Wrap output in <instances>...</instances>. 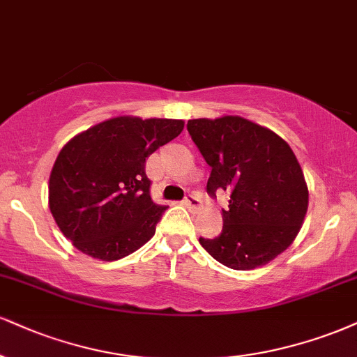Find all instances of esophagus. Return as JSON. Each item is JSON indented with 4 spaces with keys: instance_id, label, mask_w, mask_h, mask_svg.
Here are the masks:
<instances>
[{
    "instance_id": "34e87169",
    "label": "esophagus",
    "mask_w": 357,
    "mask_h": 357,
    "mask_svg": "<svg viewBox=\"0 0 357 357\" xmlns=\"http://www.w3.org/2000/svg\"><path fill=\"white\" fill-rule=\"evenodd\" d=\"M184 204H186V208L190 209V211H192V213L199 211L201 206H203V203H201L199 197H196V196H188L186 199H184Z\"/></svg>"
}]
</instances>
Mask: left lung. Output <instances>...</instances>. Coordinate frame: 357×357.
Masks as SVG:
<instances>
[{"label":"left lung","instance_id":"8db88e82","mask_svg":"<svg viewBox=\"0 0 357 357\" xmlns=\"http://www.w3.org/2000/svg\"><path fill=\"white\" fill-rule=\"evenodd\" d=\"M188 131L211 166L209 195H231L222 233L199 238L201 246L236 271L271 263L293 244L307 213V184L293 149L241 116L190 119Z\"/></svg>","mask_w":357,"mask_h":357}]
</instances>
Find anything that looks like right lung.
<instances>
[{
  "instance_id": "obj_1",
  "label": "right lung",
  "mask_w": 357,
  "mask_h": 357,
  "mask_svg": "<svg viewBox=\"0 0 357 357\" xmlns=\"http://www.w3.org/2000/svg\"><path fill=\"white\" fill-rule=\"evenodd\" d=\"M183 128V119L116 116L63 146L48 204L73 246L94 259L118 261L153 238L166 206L149 196L144 162Z\"/></svg>"
}]
</instances>
